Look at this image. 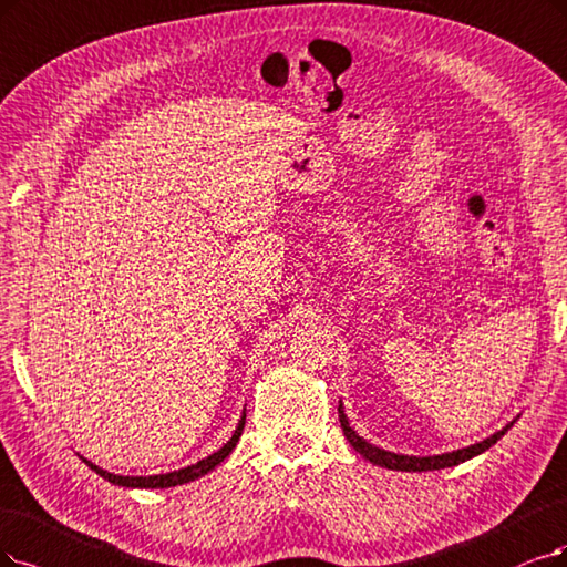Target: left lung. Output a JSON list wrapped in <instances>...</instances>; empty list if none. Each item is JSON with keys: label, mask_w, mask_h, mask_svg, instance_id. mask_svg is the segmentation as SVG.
I'll list each match as a JSON object with an SVG mask.
<instances>
[{"label": "left lung", "mask_w": 567, "mask_h": 567, "mask_svg": "<svg viewBox=\"0 0 567 567\" xmlns=\"http://www.w3.org/2000/svg\"><path fill=\"white\" fill-rule=\"evenodd\" d=\"M339 421H341V427H343V434L350 442V446L358 451L364 460H369V463L379 465V467H385V470H396V472H434V470H444V467H455L460 463H465V460H472L474 455H481L484 451H488L493 444H497L502 436L507 434V430L514 425L507 423L502 430H497L495 434L486 436L484 442H476L472 446H465V449H457V451H451V453H439V455H404V453H392V451H385V449H379L369 444L364 436H360L358 432H354L350 427V421L348 415L343 411V402L339 404Z\"/></svg>", "instance_id": "left-lung-1"}]
</instances>
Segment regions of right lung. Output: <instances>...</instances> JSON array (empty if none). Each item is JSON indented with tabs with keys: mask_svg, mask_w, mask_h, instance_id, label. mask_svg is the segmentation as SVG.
Segmentation results:
<instances>
[{
	"mask_svg": "<svg viewBox=\"0 0 567 567\" xmlns=\"http://www.w3.org/2000/svg\"><path fill=\"white\" fill-rule=\"evenodd\" d=\"M243 427H245V411L240 415V421L234 430V434H230L228 442L215 451L213 455H207L203 460H198L196 465H188V467H182V470H175V472H167V474H152V476H123V474H112L107 470L97 467L95 463H91V460H86L83 455H79L83 463H86L95 474H100L104 481H110V484L114 486H123V488H173V486H182V484H188V481H196L200 476H205L207 472H213L217 465H221L224 460L230 455V451L236 449L238 439L243 434Z\"/></svg>",
	"mask_w": 567,
	"mask_h": 567,
	"instance_id": "right-lung-1",
	"label": "right lung"
}]
</instances>
